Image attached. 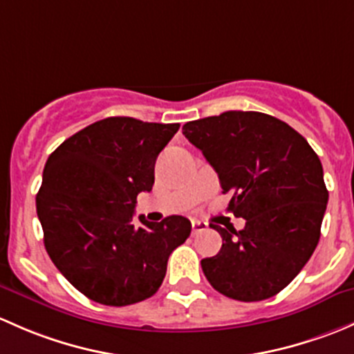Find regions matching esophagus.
<instances>
[{"label": "esophagus", "instance_id": "1", "mask_svg": "<svg viewBox=\"0 0 354 354\" xmlns=\"http://www.w3.org/2000/svg\"><path fill=\"white\" fill-rule=\"evenodd\" d=\"M207 228V223L206 221H199V220H194L192 221V233H199V232H204Z\"/></svg>", "mask_w": 354, "mask_h": 354}]
</instances>
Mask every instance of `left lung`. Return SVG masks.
Listing matches in <instances>:
<instances>
[{"label":"left lung","mask_w":354,"mask_h":354,"mask_svg":"<svg viewBox=\"0 0 354 354\" xmlns=\"http://www.w3.org/2000/svg\"><path fill=\"white\" fill-rule=\"evenodd\" d=\"M182 133L232 192L228 209L245 218L239 232L211 225L223 243L201 261L204 276L233 300L274 297L319 243L329 199L319 156L293 127L262 112L228 111L184 124Z\"/></svg>","instance_id":"obj_1"}]
</instances>
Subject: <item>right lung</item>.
Returning a JSON list of instances; mask_svg holds the SVG:
<instances>
[{"mask_svg":"<svg viewBox=\"0 0 354 354\" xmlns=\"http://www.w3.org/2000/svg\"><path fill=\"white\" fill-rule=\"evenodd\" d=\"M178 124L107 118L78 131L47 158L37 192L44 245L61 274L90 300L124 307L153 297L191 221H133L155 162Z\"/></svg>","mask_w":354,"mask_h":354,"instance_id":"obj_1","label":"right lung"}]
</instances>
